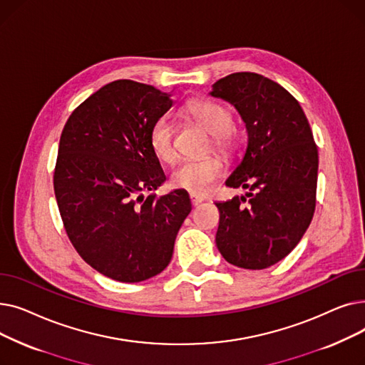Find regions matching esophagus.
I'll list each match as a JSON object with an SVG mask.
<instances>
[{"instance_id":"esophagus-1","label":"esophagus","mask_w":365,"mask_h":365,"mask_svg":"<svg viewBox=\"0 0 365 365\" xmlns=\"http://www.w3.org/2000/svg\"><path fill=\"white\" fill-rule=\"evenodd\" d=\"M189 198H190V202H192V205H194V207L200 205V204L204 201V198H202V197H200V195H194V194H190V195H189Z\"/></svg>"}]
</instances>
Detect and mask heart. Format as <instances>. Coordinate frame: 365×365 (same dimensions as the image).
Segmentation results:
<instances>
[{"label": "heart", "mask_w": 365, "mask_h": 365, "mask_svg": "<svg viewBox=\"0 0 365 365\" xmlns=\"http://www.w3.org/2000/svg\"><path fill=\"white\" fill-rule=\"evenodd\" d=\"M186 113L198 123L207 133L212 134V145L225 157H232L238 148V136L232 125V113L226 106L198 99L186 105ZM149 143L153 153L165 163L176 158L175 130L168 117H160L152 124ZM223 173V164L219 157L212 155L198 161L182 163L171 175V183L189 194L202 195Z\"/></svg>", "instance_id": "obj_1"}]
</instances>
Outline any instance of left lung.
<instances>
[{
	"instance_id": "1",
	"label": "left lung",
	"mask_w": 365,
	"mask_h": 365,
	"mask_svg": "<svg viewBox=\"0 0 365 365\" xmlns=\"http://www.w3.org/2000/svg\"><path fill=\"white\" fill-rule=\"evenodd\" d=\"M210 94L235 106L248 134L244 158L226 186L250 192L216 202V244L226 262L264 269L293 250L314 217L318 149L312 130L293 96L263 75L231 73Z\"/></svg>"
}]
</instances>
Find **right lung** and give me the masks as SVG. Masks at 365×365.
I'll list each match as a JSON object with an SVG mask.
<instances>
[{
	"label": "right lung",
	"mask_w": 365,
	"mask_h": 365,
	"mask_svg": "<svg viewBox=\"0 0 365 365\" xmlns=\"http://www.w3.org/2000/svg\"><path fill=\"white\" fill-rule=\"evenodd\" d=\"M171 94L131 80L93 93L68 118L54 168V195L78 255L102 275L140 282L163 272L192 210L187 192L145 190L165 175L149 143Z\"/></svg>",
	"instance_id": "1"
}]
</instances>
